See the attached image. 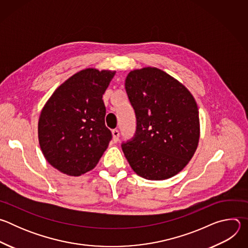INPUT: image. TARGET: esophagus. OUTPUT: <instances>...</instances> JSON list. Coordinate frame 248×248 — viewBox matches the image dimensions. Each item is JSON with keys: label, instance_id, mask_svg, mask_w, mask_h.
Listing matches in <instances>:
<instances>
[{"label": "esophagus", "instance_id": "obj_1", "mask_svg": "<svg viewBox=\"0 0 248 248\" xmlns=\"http://www.w3.org/2000/svg\"><path fill=\"white\" fill-rule=\"evenodd\" d=\"M112 135H113L114 142H118L119 137H120V131L118 129H113L112 130Z\"/></svg>", "mask_w": 248, "mask_h": 248}]
</instances>
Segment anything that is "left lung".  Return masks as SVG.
<instances>
[{"label":"left lung","instance_id":"obj_1","mask_svg":"<svg viewBox=\"0 0 248 248\" xmlns=\"http://www.w3.org/2000/svg\"><path fill=\"white\" fill-rule=\"evenodd\" d=\"M125 90L137 127L134 138L122 144L124 156L141 178L168 180L184 170L197 149L196 101L182 82L151 66L131 70Z\"/></svg>","mask_w":248,"mask_h":248}]
</instances>
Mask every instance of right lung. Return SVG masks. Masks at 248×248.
<instances>
[{"mask_svg": "<svg viewBox=\"0 0 248 248\" xmlns=\"http://www.w3.org/2000/svg\"><path fill=\"white\" fill-rule=\"evenodd\" d=\"M116 72L88 67L67 78L41 110L38 140L47 162L61 172L79 176L96 167L112 133L105 125L102 100Z\"/></svg>", "mask_w": 248, "mask_h": 248, "instance_id": "add662e5", "label": "right lung"}]
</instances>
